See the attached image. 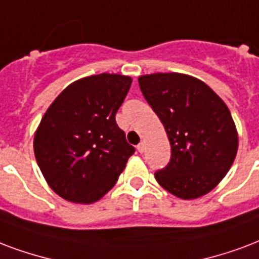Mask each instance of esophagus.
<instances>
[{"label":"esophagus","mask_w":259,"mask_h":259,"mask_svg":"<svg viewBox=\"0 0 259 259\" xmlns=\"http://www.w3.org/2000/svg\"><path fill=\"white\" fill-rule=\"evenodd\" d=\"M137 151L140 152V153H143V152L145 151V144H144V143L138 144V145H137Z\"/></svg>","instance_id":"34e87169"}]
</instances>
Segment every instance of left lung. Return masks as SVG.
Masks as SVG:
<instances>
[{
  "mask_svg": "<svg viewBox=\"0 0 259 259\" xmlns=\"http://www.w3.org/2000/svg\"><path fill=\"white\" fill-rule=\"evenodd\" d=\"M138 84L171 145L169 163L156 171V181L182 200L213 190L238 151V133L226 103L205 82L181 73L145 74Z\"/></svg>",
  "mask_w": 259,
  "mask_h": 259,
  "instance_id": "8db88e82",
  "label": "left lung"
}]
</instances>
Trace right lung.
Here are the masks:
<instances>
[{
    "mask_svg": "<svg viewBox=\"0 0 259 259\" xmlns=\"http://www.w3.org/2000/svg\"><path fill=\"white\" fill-rule=\"evenodd\" d=\"M132 78L102 73L66 87L39 123L33 151L53 190L64 200L92 204L111 190L134 147L116 125Z\"/></svg>",
    "mask_w": 259,
    "mask_h": 259,
    "instance_id": "right-lung-1",
    "label": "right lung"
}]
</instances>
